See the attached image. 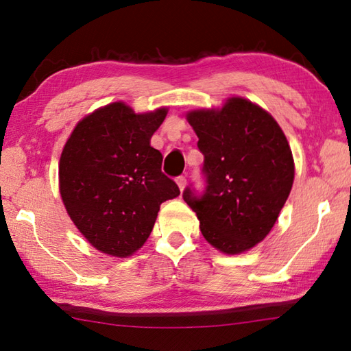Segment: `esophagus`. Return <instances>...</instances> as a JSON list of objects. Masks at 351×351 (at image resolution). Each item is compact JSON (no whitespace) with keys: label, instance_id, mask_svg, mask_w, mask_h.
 <instances>
[{"label":"esophagus","instance_id":"1","mask_svg":"<svg viewBox=\"0 0 351 351\" xmlns=\"http://www.w3.org/2000/svg\"><path fill=\"white\" fill-rule=\"evenodd\" d=\"M176 184H178V187H180V190L184 191L185 185H187V180H185V176H178L176 178Z\"/></svg>","mask_w":351,"mask_h":351}]
</instances>
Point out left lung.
Segmentation results:
<instances>
[{"label": "left lung", "instance_id": "left-lung-1", "mask_svg": "<svg viewBox=\"0 0 351 351\" xmlns=\"http://www.w3.org/2000/svg\"><path fill=\"white\" fill-rule=\"evenodd\" d=\"M187 121L204 154L206 189L187 187L182 197L196 213L213 247L237 255L270 232L294 181V160L285 134L270 113L234 96L221 108L193 110Z\"/></svg>", "mask_w": 351, "mask_h": 351}]
</instances>
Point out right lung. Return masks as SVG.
<instances>
[{
	"label": "right lung",
	"mask_w": 351,
	"mask_h": 351,
	"mask_svg": "<svg viewBox=\"0 0 351 351\" xmlns=\"http://www.w3.org/2000/svg\"><path fill=\"white\" fill-rule=\"evenodd\" d=\"M167 116L161 107L136 113L123 102L77 123L58 164L60 195L71 220L96 250L126 258L151 235L160 205L180 196L161 171L151 137Z\"/></svg>",
	"instance_id": "right-lung-1"
}]
</instances>
